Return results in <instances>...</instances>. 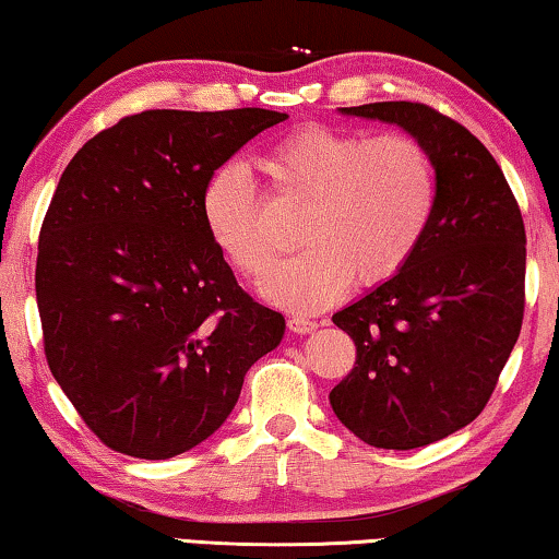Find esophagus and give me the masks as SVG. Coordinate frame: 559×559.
I'll list each match as a JSON object with an SVG mask.
<instances>
[{"mask_svg": "<svg viewBox=\"0 0 559 559\" xmlns=\"http://www.w3.org/2000/svg\"><path fill=\"white\" fill-rule=\"evenodd\" d=\"M288 329L294 331V333H298V336H304V333H311V331L319 329V323L311 321V319H306V316H290Z\"/></svg>", "mask_w": 559, "mask_h": 559, "instance_id": "1", "label": "esophagus"}]
</instances>
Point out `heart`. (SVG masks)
Wrapping results in <instances>:
<instances>
[{"instance_id": "b5f03b06", "label": "heart", "mask_w": 559, "mask_h": 559, "mask_svg": "<svg viewBox=\"0 0 559 559\" xmlns=\"http://www.w3.org/2000/svg\"><path fill=\"white\" fill-rule=\"evenodd\" d=\"M255 165L273 195L306 203L298 221L304 248L265 283V296L290 311H319L352 281L371 288L394 278L419 251L437 211L435 157L412 135L369 138L311 122L271 143ZM200 218L240 276L265 278L278 243L243 170L228 165L207 178Z\"/></svg>"}]
</instances>
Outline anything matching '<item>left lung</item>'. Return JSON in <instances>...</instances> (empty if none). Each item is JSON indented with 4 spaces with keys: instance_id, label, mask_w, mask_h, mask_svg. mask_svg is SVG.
<instances>
[{
    "instance_id": "1",
    "label": "left lung",
    "mask_w": 559,
    "mask_h": 559,
    "mask_svg": "<svg viewBox=\"0 0 559 559\" xmlns=\"http://www.w3.org/2000/svg\"><path fill=\"white\" fill-rule=\"evenodd\" d=\"M409 132L435 157L439 198L419 251L386 283L333 313L356 344L333 414L379 449H416L477 419L518 344L527 236L489 150L421 103L341 107Z\"/></svg>"
}]
</instances>
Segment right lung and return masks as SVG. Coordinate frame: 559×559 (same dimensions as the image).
Wrapping results in <instances>:
<instances>
[{"label": "right lung", "mask_w": 559, "mask_h": 559, "mask_svg": "<svg viewBox=\"0 0 559 559\" xmlns=\"http://www.w3.org/2000/svg\"><path fill=\"white\" fill-rule=\"evenodd\" d=\"M286 112L145 110L67 165L39 230L45 356L115 452L170 460L236 406L286 321L238 286L200 218L207 178Z\"/></svg>", "instance_id": "obj_1"}]
</instances>
